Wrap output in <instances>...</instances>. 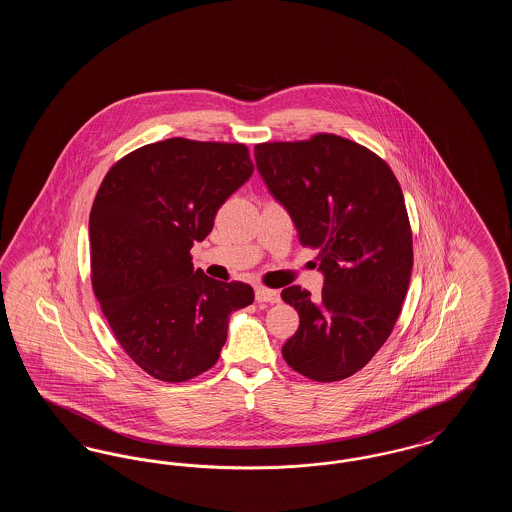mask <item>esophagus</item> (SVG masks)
I'll list each match as a JSON object with an SVG mask.
<instances>
[{
    "instance_id": "obj_1",
    "label": "esophagus",
    "mask_w": 512,
    "mask_h": 512,
    "mask_svg": "<svg viewBox=\"0 0 512 512\" xmlns=\"http://www.w3.org/2000/svg\"><path fill=\"white\" fill-rule=\"evenodd\" d=\"M255 299L259 303H280V292L268 290V288H257L255 290Z\"/></svg>"
}]
</instances>
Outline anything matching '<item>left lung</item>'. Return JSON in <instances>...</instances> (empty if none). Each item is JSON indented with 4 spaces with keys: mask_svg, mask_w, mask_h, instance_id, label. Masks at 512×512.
Here are the masks:
<instances>
[{
    "mask_svg": "<svg viewBox=\"0 0 512 512\" xmlns=\"http://www.w3.org/2000/svg\"><path fill=\"white\" fill-rule=\"evenodd\" d=\"M255 163L324 274L318 299L282 290L299 315L282 355L315 382L349 378L390 338L409 290L413 232L401 186L384 159L336 134L257 144Z\"/></svg>",
    "mask_w": 512,
    "mask_h": 512,
    "instance_id": "left-lung-1",
    "label": "left lung"
}]
</instances>
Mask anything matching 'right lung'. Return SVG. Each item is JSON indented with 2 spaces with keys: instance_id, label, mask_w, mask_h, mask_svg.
Listing matches in <instances>:
<instances>
[{
  "instance_id": "add662e5",
  "label": "right lung",
  "mask_w": 512,
  "mask_h": 512,
  "mask_svg": "<svg viewBox=\"0 0 512 512\" xmlns=\"http://www.w3.org/2000/svg\"><path fill=\"white\" fill-rule=\"evenodd\" d=\"M253 174L244 144L171 138L105 174L90 213L92 288L126 355L161 382L219 361L230 313L253 303L244 282L194 270L190 249Z\"/></svg>"
}]
</instances>
